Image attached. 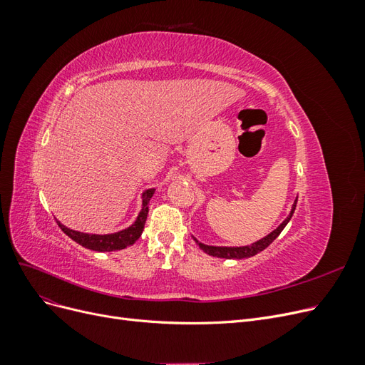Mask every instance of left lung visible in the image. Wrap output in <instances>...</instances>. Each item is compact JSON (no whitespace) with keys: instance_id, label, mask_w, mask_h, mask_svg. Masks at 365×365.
I'll return each mask as SVG.
<instances>
[{"instance_id":"obj_1","label":"left lung","mask_w":365,"mask_h":365,"mask_svg":"<svg viewBox=\"0 0 365 365\" xmlns=\"http://www.w3.org/2000/svg\"><path fill=\"white\" fill-rule=\"evenodd\" d=\"M295 205H297V200H295V202H294V205H292V210H291V213H289V216L286 217L283 222L279 225V228H275L272 233H269L267 237H263V239H260V240H257V242H254L252 245H248V247H210V245H204V244H201V242H197L196 239V244L200 245V248L204 251V252H207V254H210V256H213V257H220V259H247V257H252V256H256L257 252H260V251H263L264 248L267 247H269L272 242L277 239V236L282 233L283 231V228L286 227V224L289 222L291 220V217H292V215H294V210H295Z\"/></svg>"}]
</instances>
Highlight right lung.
<instances>
[{"label":"right lung","instance_id":"add662e5","mask_svg":"<svg viewBox=\"0 0 365 365\" xmlns=\"http://www.w3.org/2000/svg\"><path fill=\"white\" fill-rule=\"evenodd\" d=\"M153 189L146 190L143 193V208L137 217V220L132 224L129 228L121 230L118 233H113V235H88V233H81V231H74L70 230L65 225H62L61 222H58V225L61 227V230L63 231L65 235L68 237H71L77 244L93 250V251H117V250H123L132 244H135L138 240V237L143 233V228H145L146 219H148V213H149V201L153 195Z\"/></svg>","mask_w":365,"mask_h":365}]
</instances>
